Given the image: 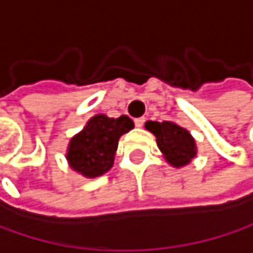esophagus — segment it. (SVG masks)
I'll return each mask as SVG.
<instances>
[{
  "instance_id": "34e87169",
  "label": "esophagus",
  "mask_w": 253,
  "mask_h": 253,
  "mask_svg": "<svg viewBox=\"0 0 253 253\" xmlns=\"http://www.w3.org/2000/svg\"><path fill=\"white\" fill-rule=\"evenodd\" d=\"M134 124H135L137 128H142V126L145 125V118H137V119L134 121Z\"/></svg>"
}]
</instances>
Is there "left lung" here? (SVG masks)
Returning <instances> with one entry per match:
<instances>
[{"label":"left lung","instance_id":"8db88e82","mask_svg":"<svg viewBox=\"0 0 253 253\" xmlns=\"http://www.w3.org/2000/svg\"><path fill=\"white\" fill-rule=\"evenodd\" d=\"M145 128L157 137V145L170 166L182 168L196 157L195 138L185 128L175 122L148 121Z\"/></svg>","mask_w":253,"mask_h":253}]
</instances>
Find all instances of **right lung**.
<instances>
[{"instance_id": "obj_1", "label": "right lung", "mask_w": 253, "mask_h": 253, "mask_svg": "<svg viewBox=\"0 0 253 253\" xmlns=\"http://www.w3.org/2000/svg\"><path fill=\"white\" fill-rule=\"evenodd\" d=\"M132 128L134 122L128 116H93L71 138L66 154L69 166L85 178L104 175L113 166L121 135Z\"/></svg>"}]
</instances>
